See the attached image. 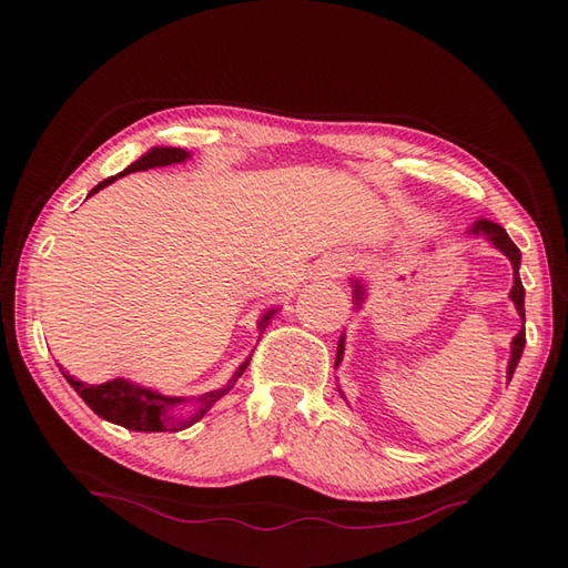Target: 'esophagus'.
<instances>
[{
	"mask_svg": "<svg viewBox=\"0 0 568 568\" xmlns=\"http://www.w3.org/2000/svg\"><path fill=\"white\" fill-rule=\"evenodd\" d=\"M346 265H348V263H346L344 258H339V261H332V265H329V271H327V273H329V275H342V273L346 271Z\"/></svg>",
	"mask_w": 568,
	"mask_h": 568,
	"instance_id": "34e87169",
	"label": "esophagus"
}]
</instances>
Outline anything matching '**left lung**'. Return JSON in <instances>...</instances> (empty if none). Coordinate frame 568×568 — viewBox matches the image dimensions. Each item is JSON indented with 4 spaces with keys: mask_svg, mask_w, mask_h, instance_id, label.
<instances>
[{
    "mask_svg": "<svg viewBox=\"0 0 568 568\" xmlns=\"http://www.w3.org/2000/svg\"><path fill=\"white\" fill-rule=\"evenodd\" d=\"M470 232L478 234V236H488L493 244H496L505 253V256L513 261L515 285H513L510 300L515 303L517 312H520V317L525 322V287H523V281H520V273H517V268H520V248L513 244V239L508 236V232H505L500 224H493V222L480 220V222L474 224V229H470ZM356 295H361V285H356ZM523 348H525V327L517 332V336L513 339V358H510V366H508V381L513 378L517 361H520V356H523ZM342 354H344V342H339V352H336V364H339V361H342Z\"/></svg>",
    "mask_w": 568,
    "mask_h": 568,
    "instance_id": "obj_1",
    "label": "left lung"
}]
</instances>
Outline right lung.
<instances>
[{
	"mask_svg": "<svg viewBox=\"0 0 568 568\" xmlns=\"http://www.w3.org/2000/svg\"><path fill=\"white\" fill-rule=\"evenodd\" d=\"M187 155L190 153H185L183 149H171V146H168V149H151L146 155H141L136 163H131L124 173L102 180V183L94 187L92 192L106 187L110 183H114L116 178H122L126 173L149 171V168L180 163V161H185ZM271 315H273V312H268V315L261 320V332L265 329V322L271 320ZM248 361L251 358H246L244 364L239 366V371L234 373V378L229 381L224 388L204 393L202 397H197L200 409L190 417L175 415V405L183 403L180 397H165V395H159L153 390L139 388V385H131L122 378H114V381L102 383V385H88L82 381H75L72 376H65V378H68L72 388H75V393L82 397V400L90 405L92 413L100 415L106 422H114V425H122V427L134 429V432H180V429H185L190 425H195V422L202 419V415L207 413L212 403H216L222 395H226L229 390L234 388V383L241 378V373L246 371Z\"/></svg>",
	"mask_w": 568,
	"mask_h": 568,
	"instance_id": "add662e5",
	"label": "right lung"
}]
</instances>
